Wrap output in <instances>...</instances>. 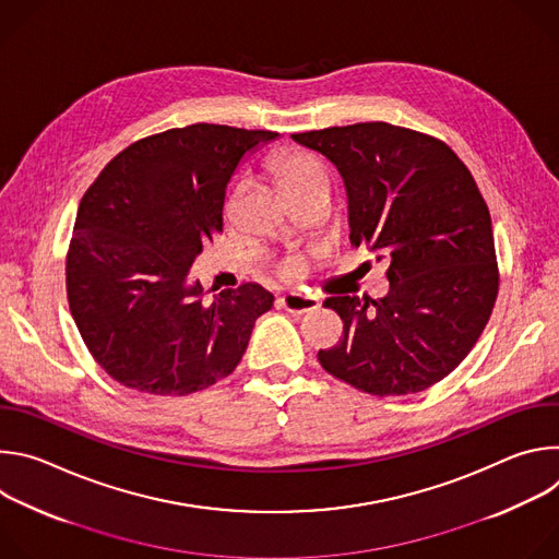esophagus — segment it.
Segmentation results:
<instances>
[{"instance_id": "34e87169", "label": "esophagus", "mask_w": 559, "mask_h": 559, "mask_svg": "<svg viewBox=\"0 0 559 559\" xmlns=\"http://www.w3.org/2000/svg\"><path fill=\"white\" fill-rule=\"evenodd\" d=\"M278 305L283 309H287L289 313H307V311H313L318 307V298L316 296H307V294L289 292V294H283L278 298Z\"/></svg>"}]
</instances>
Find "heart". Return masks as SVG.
<instances>
[{
    "instance_id": "obj_1",
    "label": "heart",
    "mask_w": 559,
    "mask_h": 559,
    "mask_svg": "<svg viewBox=\"0 0 559 559\" xmlns=\"http://www.w3.org/2000/svg\"><path fill=\"white\" fill-rule=\"evenodd\" d=\"M272 175L276 179V186L285 199L311 188V186H328V173L323 164L318 162L313 154L307 152H287L274 158ZM300 270V261L287 263V274H294Z\"/></svg>"
}]
</instances>
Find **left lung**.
Segmentation results:
<instances>
[{"mask_svg": "<svg viewBox=\"0 0 559 559\" xmlns=\"http://www.w3.org/2000/svg\"><path fill=\"white\" fill-rule=\"evenodd\" d=\"M343 177L349 241L389 259V294L330 296L343 338L323 369L371 395L418 393L473 349L498 298L489 207L442 141L384 121L292 134Z\"/></svg>", "mask_w": 559, "mask_h": 559, "instance_id": "obj_1", "label": "left lung"}]
</instances>
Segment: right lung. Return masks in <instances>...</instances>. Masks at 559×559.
Listing matches in <instances>:
<instances>
[{"mask_svg": "<svg viewBox=\"0 0 559 559\" xmlns=\"http://www.w3.org/2000/svg\"><path fill=\"white\" fill-rule=\"evenodd\" d=\"M276 136L216 123L173 128L119 152L84 194L66 261L68 305L117 382L188 395L241 362L274 296L246 283L207 302L190 267L223 231L236 168Z\"/></svg>", "mask_w": 559, "mask_h": 559, "instance_id": "1", "label": "right lung"}]
</instances>
